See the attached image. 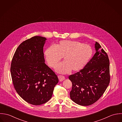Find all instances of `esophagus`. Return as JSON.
<instances>
[{
    "label": "esophagus",
    "instance_id": "esophagus-1",
    "mask_svg": "<svg viewBox=\"0 0 122 122\" xmlns=\"http://www.w3.org/2000/svg\"><path fill=\"white\" fill-rule=\"evenodd\" d=\"M58 78H59V80L60 81H64L65 79L64 76H61V75L58 76Z\"/></svg>",
    "mask_w": 122,
    "mask_h": 122
}]
</instances>
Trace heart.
<instances>
[{"label":"heart","mask_w":122,"mask_h":122,"mask_svg":"<svg viewBox=\"0 0 122 122\" xmlns=\"http://www.w3.org/2000/svg\"><path fill=\"white\" fill-rule=\"evenodd\" d=\"M92 53V49L89 45L71 40L60 41L44 51L46 61L52 68H54L62 57L64 61L56 67V71L62 74L71 70L73 72L81 71L90 60Z\"/></svg>","instance_id":"1"}]
</instances>
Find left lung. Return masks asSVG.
<instances>
[{
  "mask_svg": "<svg viewBox=\"0 0 122 122\" xmlns=\"http://www.w3.org/2000/svg\"><path fill=\"white\" fill-rule=\"evenodd\" d=\"M96 53L85 67L69 77L72 87L71 99L83 106L91 105L103 95L109 85L110 77L108 55L97 41Z\"/></svg>",
  "mask_w": 122,
  "mask_h": 122,
  "instance_id": "8db88e82",
  "label": "left lung"
}]
</instances>
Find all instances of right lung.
I'll use <instances>...</instances> for the list:
<instances>
[{
  "label": "right lung",
  "mask_w": 122,
  "mask_h": 122,
  "mask_svg": "<svg viewBox=\"0 0 122 122\" xmlns=\"http://www.w3.org/2000/svg\"><path fill=\"white\" fill-rule=\"evenodd\" d=\"M46 38L36 36L22 42L13 56L10 68L14 87L27 103L38 106L51 97L59 80L44 63Z\"/></svg>",
  "instance_id": "obj_1"
}]
</instances>
